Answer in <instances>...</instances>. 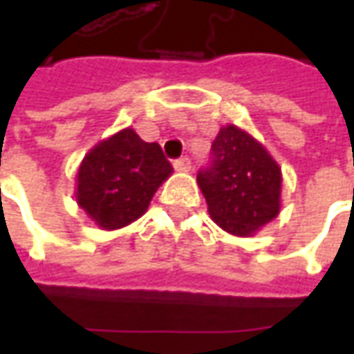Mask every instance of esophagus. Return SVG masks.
<instances>
[{
	"label": "esophagus",
	"instance_id": "esophagus-1",
	"mask_svg": "<svg viewBox=\"0 0 354 354\" xmlns=\"http://www.w3.org/2000/svg\"><path fill=\"white\" fill-rule=\"evenodd\" d=\"M174 169L182 170V172H187V170L192 169V161H189V157H180L174 161Z\"/></svg>",
	"mask_w": 354,
	"mask_h": 354
}]
</instances>
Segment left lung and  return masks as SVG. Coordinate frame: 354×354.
Instances as JSON below:
<instances>
[{
    "mask_svg": "<svg viewBox=\"0 0 354 354\" xmlns=\"http://www.w3.org/2000/svg\"><path fill=\"white\" fill-rule=\"evenodd\" d=\"M197 184L210 218L231 235H254L281 210L279 165L235 124L220 129L210 147V165L199 170Z\"/></svg>",
    "mask_w": 354,
    "mask_h": 354,
    "instance_id": "1",
    "label": "left lung"
}]
</instances>
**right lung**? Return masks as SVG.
<instances>
[{"instance_id": "obj_1", "label": "right lung", "mask_w": 354, "mask_h": 354, "mask_svg": "<svg viewBox=\"0 0 354 354\" xmlns=\"http://www.w3.org/2000/svg\"><path fill=\"white\" fill-rule=\"evenodd\" d=\"M170 172L159 144L123 129L85 155L77 172V205L102 230H119L146 212Z\"/></svg>"}]
</instances>
